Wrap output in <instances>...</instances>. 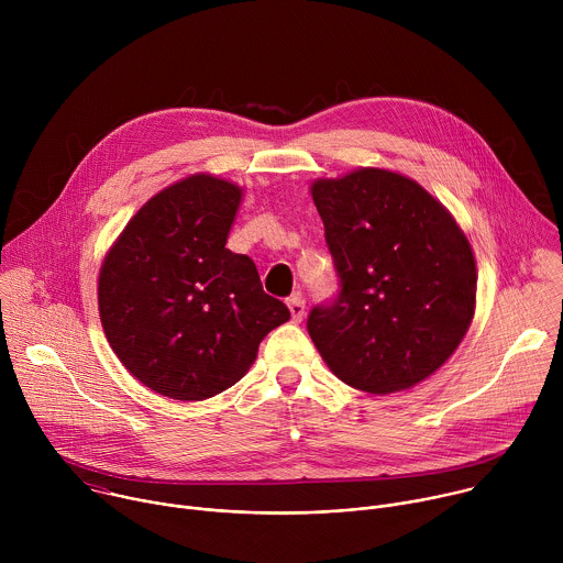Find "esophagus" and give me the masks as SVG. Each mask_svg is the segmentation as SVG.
Segmentation results:
<instances>
[{
  "label": "esophagus",
  "instance_id": "esophagus-1",
  "mask_svg": "<svg viewBox=\"0 0 563 563\" xmlns=\"http://www.w3.org/2000/svg\"><path fill=\"white\" fill-rule=\"evenodd\" d=\"M287 307H289V313H291L294 323H300L302 316H305V298L300 294H296V296H291L287 300Z\"/></svg>",
  "mask_w": 563,
  "mask_h": 563
}]
</instances>
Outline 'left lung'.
Wrapping results in <instances>:
<instances>
[{
    "label": "left lung",
    "instance_id": "1",
    "mask_svg": "<svg viewBox=\"0 0 563 563\" xmlns=\"http://www.w3.org/2000/svg\"><path fill=\"white\" fill-rule=\"evenodd\" d=\"M341 291L316 305L307 332L347 385L389 394L434 374L463 341L476 263L452 213L419 183L356 169L311 183Z\"/></svg>",
    "mask_w": 563,
    "mask_h": 563
}]
</instances>
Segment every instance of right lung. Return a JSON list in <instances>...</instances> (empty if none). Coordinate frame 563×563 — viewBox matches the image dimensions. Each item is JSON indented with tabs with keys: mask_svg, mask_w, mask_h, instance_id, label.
Listing matches in <instances>:
<instances>
[{
	"mask_svg": "<svg viewBox=\"0 0 563 563\" xmlns=\"http://www.w3.org/2000/svg\"><path fill=\"white\" fill-rule=\"evenodd\" d=\"M240 200L243 189L229 180L189 176L144 202L102 263L107 341L157 394L205 400L224 391L289 320L285 302L263 291L254 261L224 247Z\"/></svg>",
	"mask_w": 563,
	"mask_h": 563,
	"instance_id": "1",
	"label": "right lung"
}]
</instances>
